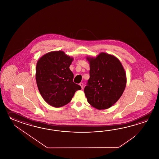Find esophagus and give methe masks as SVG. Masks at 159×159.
I'll return each mask as SVG.
<instances>
[{
    "label": "esophagus",
    "mask_w": 159,
    "mask_h": 159,
    "mask_svg": "<svg viewBox=\"0 0 159 159\" xmlns=\"http://www.w3.org/2000/svg\"><path fill=\"white\" fill-rule=\"evenodd\" d=\"M80 85L81 86V88H82V89H83V87H84V84H83L82 82H81V83L80 84Z\"/></svg>",
    "instance_id": "1"
}]
</instances>
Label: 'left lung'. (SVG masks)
Returning <instances> with one entry per match:
<instances>
[{
    "label": "left lung",
    "mask_w": 159,
    "mask_h": 159,
    "mask_svg": "<svg viewBox=\"0 0 159 159\" xmlns=\"http://www.w3.org/2000/svg\"><path fill=\"white\" fill-rule=\"evenodd\" d=\"M86 60L90 65V78L84 92L88 103L98 110L110 108L125 91V69L118 58L105 52L95 57L87 56Z\"/></svg>",
    "instance_id": "1"
}]
</instances>
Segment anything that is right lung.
<instances>
[{
    "mask_svg": "<svg viewBox=\"0 0 159 159\" xmlns=\"http://www.w3.org/2000/svg\"><path fill=\"white\" fill-rule=\"evenodd\" d=\"M74 58L61 51H52L37 62L36 80L44 101L54 107L67 105L81 86L73 81L74 75L69 66Z\"/></svg>",
    "mask_w": 159,
    "mask_h": 159,
    "instance_id": "1",
    "label": "right lung"
}]
</instances>
